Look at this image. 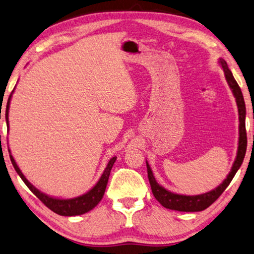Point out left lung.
<instances>
[{
  "instance_id": "8db88e82",
  "label": "left lung",
  "mask_w": 254,
  "mask_h": 254,
  "mask_svg": "<svg viewBox=\"0 0 254 254\" xmlns=\"http://www.w3.org/2000/svg\"><path fill=\"white\" fill-rule=\"evenodd\" d=\"M220 64L223 67L225 79H227L230 87L233 92L234 98L237 100L238 110H239V147H238V154L237 159L234 161L233 167L231 169V172L229 173L228 178L224 180L222 184L204 194L199 195H181V194H175V193L170 192L165 190L164 188L159 186L158 182L155 181L153 177V173L151 171L150 165L146 162V169H147V178H149L150 186L152 193L156 200H158L161 204L167 209L182 211V212H197V211H203L206 207H209L213 202L219 199V196L222 194L225 189L228 188L230 182L232 181L234 175H236L239 168L241 167L243 162L244 155H246L247 151V130H246V103H244V99L242 95L241 89H240L239 84L237 83L236 79L232 75V72L229 70V66L227 62L223 59H220Z\"/></svg>"
}]
</instances>
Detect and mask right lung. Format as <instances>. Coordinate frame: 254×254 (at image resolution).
Here are the masks:
<instances>
[{
  "label": "right lung",
  "mask_w": 254,
  "mask_h": 254,
  "mask_svg": "<svg viewBox=\"0 0 254 254\" xmlns=\"http://www.w3.org/2000/svg\"><path fill=\"white\" fill-rule=\"evenodd\" d=\"M11 96H12V94L10 95V98H8V100H7L6 111H5V119H6L7 127H8V108H10ZM8 152H10V150H8ZM10 159H11L13 167H14L15 171L23 180V182H24L27 186V188H29L30 190L33 192V194H35L36 197L40 199L42 203L45 204V206H48L50 210H52L54 213H57L59 215L73 216V215H80L83 213H86V212H89L90 210H92L93 207L98 205L99 202L102 200L104 192H105V188H107V184H108L110 172H111V169L113 167L115 160H117V156H114V158H112L109 161V163L107 165V168H105V170H104L102 177L100 178L99 182L96 183L89 192L81 196L74 197V199H67V200L55 199V197H51L47 194H44V193L40 192L38 189H35L33 186H32V184L27 181L24 175H23L21 170L18 169L17 164L15 163L14 159H13V156L11 155V152H10Z\"/></svg>",
  "instance_id": "add662e5"
}]
</instances>
